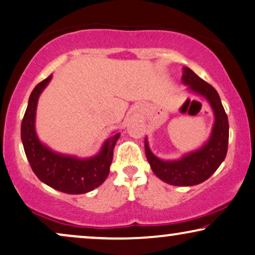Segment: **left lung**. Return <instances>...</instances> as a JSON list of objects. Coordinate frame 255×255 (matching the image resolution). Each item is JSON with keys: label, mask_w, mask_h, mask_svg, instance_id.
Returning a JSON list of instances; mask_svg holds the SVG:
<instances>
[{"label": "left lung", "mask_w": 255, "mask_h": 255, "mask_svg": "<svg viewBox=\"0 0 255 255\" xmlns=\"http://www.w3.org/2000/svg\"><path fill=\"white\" fill-rule=\"evenodd\" d=\"M181 81L188 89L203 96L214 112V125L210 139L199 150L178 160H161L152 153L145 139V152L153 173L174 186H193L207 180L223 163L229 146V120L220 97L212 85L197 76L190 68H183Z\"/></svg>", "instance_id": "8db88e82"}]
</instances>
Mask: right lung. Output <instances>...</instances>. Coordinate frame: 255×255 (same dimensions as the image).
<instances>
[{
    "label": "right lung",
    "instance_id": "obj_1",
    "mask_svg": "<svg viewBox=\"0 0 255 255\" xmlns=\"http://www.w3.org/2000/svg\"><path fill=\"white\" fill-rule=\"evenodd\" d=\"M51 79V75L36 85L29 97L28 108L21 125V138L25 156L37 178L44 184L69 194L90 192L104 183L109 176L114 148L120 133L105 141L97 156L81 159L56 153L38 140L35 116L38 97Z\"/></svg>",
    "mask_w": 255,
    "mask_h": 255
}]
</instances>
